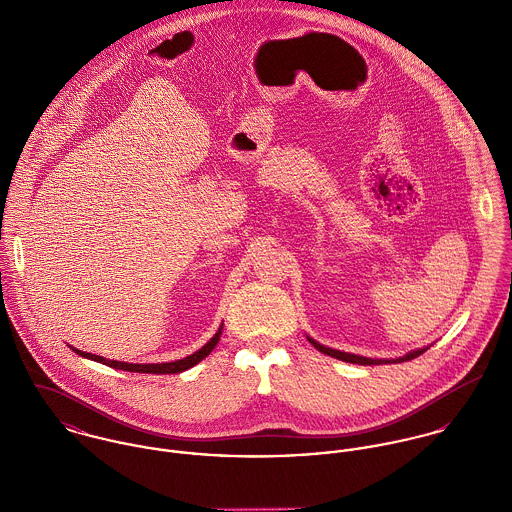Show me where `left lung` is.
<instances>
[{
	"mask_svg": "<svg viewBox=\"0 0 512 512\" xmlns=\"http://www.w3.org/2000/svg\"><path fill=\"white\" fill-rule=\"evenodd\" d=\"M309 339V337H307ZM309 343L319 351V353H325L333 359H339V361H345V363H353V365H382V363H404V361H412L416 357H420L422 353H426V349H418V351H412L408 353L406 357H400V359H394V361H382V359H366V357H359V355H349V353H341V351H335V349H329V347H323L319 345L317 341L309 339Z\"/></svg>",
	"mask_w": 512,
	"mask_h": 512,
	"instance_id": "obj_1",
	"label": "left lung"
}]
</instances>
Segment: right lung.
I'll return each instance as SVG.
<instances>
[{"mask_svg": "<svg viewBox=\"0 0 512 512\" xmlns=\"http://www.w3.org/2000/svg\"><path fill=\"white\" fill-rule=\"evenodd\" d=\"M220 333H222V327L217 331V335L203 347L199 349L197 353L181 359V361H175V363H161V365H132V363H120V361H108L104 357H98V355H90V353H82L78 349H74L76 355L84 357V359H92L96 363H102V365L112 366V368H120V370H128V372H149V374H177V372H183L191 366L201 363L207 355H211V351L217 347L219 343Z\"/></svg>", "mask_w": 512, "mask_h": 512, "instance_id": "obj_1", "label": "right lung"}]
</instances>
